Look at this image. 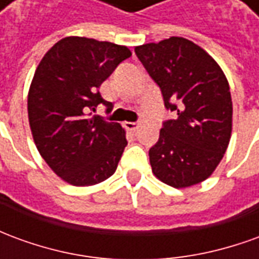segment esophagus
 I'll return each instance as SVG.
<instances>
[{"instance_id":"esophagus-1","label":"esophagus","mask_w":259,"mask_h":259,"mask_svg":"<svg viewBox=\"0 0 259 259\" xmlns=\"http://www.w3.org/2000/svg\"><path fill=\"white\" fill-rule=\"evenodd\" d=\"M139 126L140 124L136 123V122H124V127L129 130V132H136V130L139 129Z\"/></svg>"}]
</instances>
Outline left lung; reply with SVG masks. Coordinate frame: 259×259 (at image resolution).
<instances>
[{
  "label": "left lung",
  "instance_id": "1",
  "mask_svg": "<svg viewBox=\"0 0 259 259\" xmlns=\"http://www.w3.org/2000/svg\"><path fill=\"white\" fill-rule=\"evenodd\" d=\"M176 113L150 148L152 174L165 185L186 189L208 179L228 150L233 105L226 76L205 50L183 37L135 48Z\"/></svg>",
  "mask_w": 259,
  "mask_h": 259
}]
</instances>
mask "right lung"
Returning a JSON list of instances; mask_svg holds the SVG:
<instances>
[{
    "label": "right lung",
    "mask_w": 259,
    "mask_h": 259,
    "mask_svg": "<svg viewBox=\"0 0 259 259\" xmlns=\"http://www.w3.org/2000/svg\"><path fill=\"white\" fill-rule=\"evenodd\" d=\"M130 55L126 46L69 36L37 66L27 94L31 135L48 166L69 185H98L118 168L126 132L91 112L100 104L112 109L98 89Z\"/></svg>",
    "instance_id": "obj_1"
}]
</instances>
